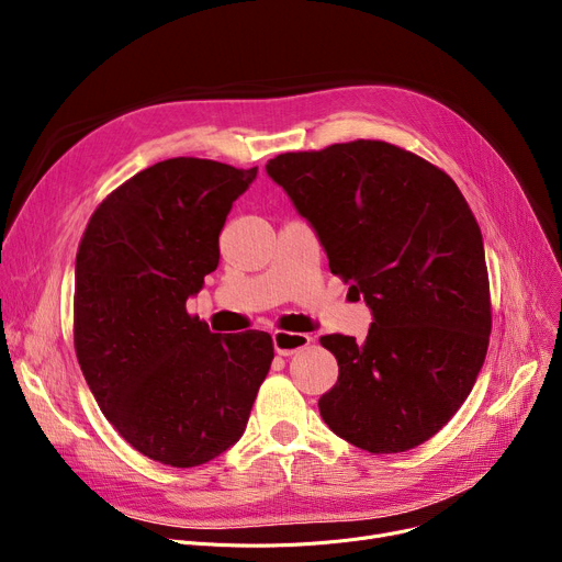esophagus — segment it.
Listing matches in <instances>:
<instances>
[{
  "label": "esophagus",
  "instance_id": "obj_1",
  "mask_svg": "<svg viewBox=\"0 0 562 562\" xmlns=\"http://www.w3.org/2000/svg\"><path fill=\"white\" fill-rule=\"evenodd\" d=\"M312 341L310 335H301V333H284V330H276L273 333V346L276 352L282 358L293 356V352H299L303 348H307Z\"/></svg>",
  "mask_w": 562,
  "mask_h": 562
}]
</instances>
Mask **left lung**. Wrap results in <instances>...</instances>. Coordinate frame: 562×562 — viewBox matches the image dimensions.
I'll list each match as a JSON object with an SVG mask.
<instances>
[{
  "instance_id": "left-lung-1",
  "label": "left lung",
  "mask_w": 562,
  "mask_h": 562,
  "mask_svg": "<svg viewBox=\"0 0 562 562\" xmlns=\"http://www.w3.org/2000/svg\"><path fill=\"white\" fill-rule=\"evenodd\" d=\"M266 172L373 314L360 344L321 337L339 364L318 398L323 422L369 453L424 445L474 387L492 330L483 234L464 195L385 140L278 155Z\"/></svg>"
}]
</instances>
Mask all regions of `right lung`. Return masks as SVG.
I'll use <instances>...</instances> for the list:
<instances>
[{
	"instance_id": "add662e5",
	"label": "right lung",
	"mask_w": 562,
	"mask_h": 562,
	"mask_svg": "<svg viewBox=\"0 0 562 562\" xmlns=\"http://www.w3.org/2000/svg\"><path fill=\"white\" fill-rule=\"evenodd\" d=\"M257 177L175 157L136 172L88 221L75 261V350L104 417L161 464L234 447L271 369L269 333H212L187 301L216 271L232 202Z\"/></svg>"
}]
</instances>
